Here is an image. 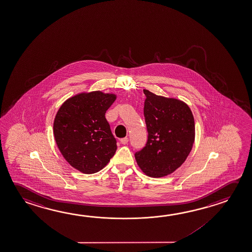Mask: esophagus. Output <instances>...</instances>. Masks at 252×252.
Wrapping results in <instances>:
<instances>
[{
  "mask_svg": "<svg viewBox=\"0 0 252 252\" xmlns=\"http://www.w3.org/2000/svg\"><path fill=\"white\" fill-rule=\"evenodd\" d=\"M128 142V138H122L120 139V143L121 144L126 145Z\"/></svg>",
  "mask_w": 252,
  "mask_h": 252,
  "instance_id": "obj_1",
  "label": "esophagus"
}]
</instances>
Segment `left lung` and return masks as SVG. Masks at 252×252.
<instances>
[{
  "mask_svg": "<svg viewBox=\"0 0 252 252\" xmlns=\"http://www.w3.org/2000/svg\"><path fill=\"white\" fill-rule=\"evenodd\" d=\"M147 144L135 153L137 164L147 176L162 178L185 162L195 140V123L187 103L143 90Z\"/></svg>",
  "mask_w": 252,
  "mask_h": 252,
  "instance_id": "obj_1",
  "label": "left lung"
}]
</instances>
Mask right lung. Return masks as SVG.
<instances>
[{"mask_svg": "<svg viewBox=\"0 0 252 252\" xmlns=\"http://www.w3.org/2000/svg\"><path fill=\"white\" fill-rule=\"evenodd\" d=\"M117 95L102 91L83 92L62 103L54 121V135L60 152L73 168L84 174L98 172L116 150L105 112Z\"/></svg>", "mask_w": 252, "mask_h": 252, "instance_id": "add662e5", "label": "right lung"}]
</instances>
